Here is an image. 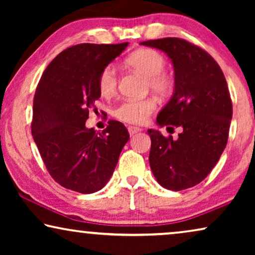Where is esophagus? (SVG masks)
Returning a JSON list of instances; mask_svg holds the SVG:
<instances>
[{"mask_svg": "<svg viewBox=\"0 0 255 255\" xmlns=\"http://www.w3.org/2000/svg\"><path fill=\"white\" fill-rule=\"evenodd\" d=\"M128 133L130 134H134V133H137V132H139V131H141V128H137V127H128Z\"/></svg>", "mask_w": 255, "mask_h": 255, "instance_id": "34e87169", "label": "esophagus"}]
</instances>
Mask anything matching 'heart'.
Returning <instances> with one entry per match:
<instances>
[{"instance_id":"obj_1","label":"heart","mask_w":255,"mask_h":255,"mask_svg":"<svg viewBox=\"0 0 255 255\" xmlns=\"http://www.w3.org/2000/svg\"><path fill=\"white\" fill-rule=\"evenodd\" d=\"M125 66L146 78V88L160 96H167L174 88V76L165 69L166 59L153 48H140L125 59ZM100 94L106 99L114 96L118 88V74L114 66L108 65L100 72L97 79ZM158 103L153 97L140 100H125L114 108V116L124 123L144 124L154 113Z\"/></svg>"}]
</instances>
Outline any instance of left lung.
<instances>
[{"label":"left lung","instance_id":"8db88e82","mask_svg":"<svg viewBox=\"0 0 255 255\" xmlns=\"http://www.w3.org/2000/svg\"><path fill=\"white\" fill-rule=\"evenodd\" d=\"M172 59L175 89L160 111V127H180L179 138L147 130L149 165L160 186L180 191L194 187L218 162L229 139L232 101L219 65L207 51L186 39L169 37L142 41Z\"/></svg>","mask_w":255,"mask_h":255}]
</instances>
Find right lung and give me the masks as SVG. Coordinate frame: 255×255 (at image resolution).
Wrapping results in <instances>:
<instances>
[{
  "label": "right lung",
  "instance_id": "add662e5",
  "mask_svg": "<svg viewBox=\"0 0 255 255\" xmlns=\"http://www.w3.org/2000/svg\"><path fill=\"white\" fill-rule=\"evenodd\" d=\"M128 43L79 44L62 51L45 69L33 99L31 132L55 182L81 194L102 189L113 175L130 134L110 120L102 132L86 128L101 97L100 72Z\"/></svg>",
  "mask_w": 255,
  "mask_h": 255
}]
</instances>
